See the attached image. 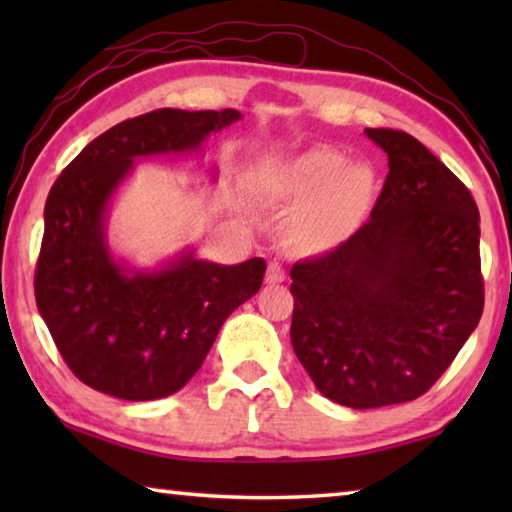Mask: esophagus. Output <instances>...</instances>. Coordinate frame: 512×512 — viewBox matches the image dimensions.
Masks as SVG:
<instances>
[{
    "mask_svg": "<svg viewBox=\"0 0 512 512\" xmlns=\"http://www.w3.org/2000/svg\"><path fill=\"white\" fill-rule=\"evenodd\" d=\"M287 280V273H284V268L277 264V262H271L266 268V284H280Z\"/></svg>",
    "mask_w": 512,
    "mask_h": 512,
    "instance_id": "34e87169",
    "label": "esophagus"
}]
</instances>
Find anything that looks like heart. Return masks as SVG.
I'll return each mask as SVG.
<instances>
[{
  "label": "heart",
  "instance_id": "heart-1",
  "mask_svg": "<svg viewBox=\"0 0 512 512\" xmlns=\"http://www.w3.org/2000/svg\"><path fill=\"white\" fill-rule=\"evenodd\" d=\"M375 171L348 162L341 151L318 146L275 164L264 176V194L277 203H300L293 219V239L305 250L343 244L361 228L375 198Z\"/></svg>",
  "mask_w": 512,
  "mask_h": 512
}]
</instances>
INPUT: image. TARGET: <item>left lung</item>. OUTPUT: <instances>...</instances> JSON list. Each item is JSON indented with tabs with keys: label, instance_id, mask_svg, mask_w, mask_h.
I'll list each match as a JSON object with an SVG mask.
<instances>
[{
	"label": "left lung",
	"instance_id": "1",
	"mask_svg": "<svg viewBox=\"0 0 512 512\" xmlns=\"http://www.w3.org/2000/svg\"><path fill=\"white\" fill-rule=\"evenodd\" d=\"M388 155L370 219L291 268V345L316 388L350 409L411 402L483 314L479 207L415 137L366 128Z\"/></svg>",
	"mask_w": 512,
	"mask_h": 512
}]
</instances>
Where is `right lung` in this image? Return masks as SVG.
Returning a JSON list of instances; mask_svg holds the SVG:
<instances>
[{
    "label": "right lung",
    "instance_id": "obj_1",
    "mask_svg": "<svg viewBox=\"0 0 512 512\" xmlns=\"http://www.w3.org/2000/svg\"><path fill=\"white\" fill-rule=\"evenodd\" d=\"M239 110L162 108L126 119L67 164L45 203L36 302L51 339L83 384L128 402L180 391L232 311L262 287V257L225 266L192 248L158 268H133L108 246L117 187L149 155L192 153Z\"/></svg>",
    "mask_w": 512,
    "mask_h": 512
}]
</instances>
